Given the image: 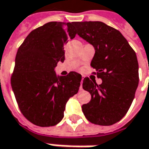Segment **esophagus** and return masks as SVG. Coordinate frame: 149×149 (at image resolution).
<instances>
[{
  "label": "esophagus",
  "instance_id": "34e87169",
  "mask_svg": "<svg viewBox=\"0 0 149 149\" xmlns=\"http://www.w3.org/2000/svg\"><path fill=\"white\" fill-rule=\"evenodd\" d=\"M83 77L81 78V86H80V89H82V82H83Z\"/></svg>",
  "mask_w": 149,
  "mask_h": 149
}]
</instances>
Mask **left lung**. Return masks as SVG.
Instances as JSON below:
<instances>
[{"mask_svg":"<svg viewBox=\"0 0 149 149\" xmlns=\"http://www.w3.org/2000/svg\"><path fill=\"white\" fill-rule=\"evenodd\" d=\"M76 32L91 44L95 55L91 66L102 83L85 77L82 88L91 99L82 105L88 120L99 125H112L125 116L139 85V63L135 52L122 33L100 21L75 22Z\"/></svg>","mask_w":149,"mask_h":149,"instance_id":"obj_1","label":"left lung"}]
</instances>
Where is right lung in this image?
I'll return each instance as SVG.
<instances>
[{"label": "right lung", "mask_w": 149, "mask_h": 149, "mask_svg": "<svg viewBox=\"0 0 149 149\" xmlns=\"http://www.w3.org/2000/svg\"><path fill=\"white\" fill-rule=\"evenodd\" d=\"M76 34L74 22H49L29 33L17 51L11 86L22 114L35 125H58L68 100L78 92L81 75L55 72L64 61L67 39Z\"/></svg>", "instance_id": "1"}]
</instances>
